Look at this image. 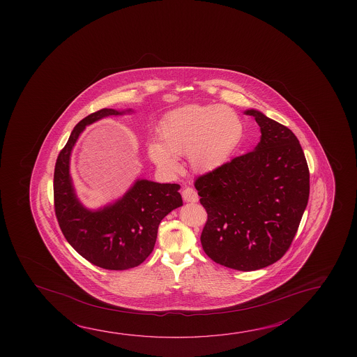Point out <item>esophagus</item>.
<instances>
[{"instance_id": "obj_1", "label": "esophagus", "mask_w": 357, "mask_h": 357, "mask_svg": "<svg viewBox=\"0 0 357 357\" xmlns=\"http://www.w3.org/2000/svg\"><path fill=\"white\" fill-rule=\"evenodd\" d=\"M181 195H183V199L188 202V203H197L199 200L198 193H197V190L193 189V188L188 187L185 189H183Z\"/></svg>"}]
</instances>
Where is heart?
<instances>
[{
	"instance_id": "b5f03b06",
	"label": "heart",
	"mask_w": 357,
	"mask_h": 357,
	"mask_svg": "<svg viewBox=\"0 0 357 357\" xmlns=\"http://www.w3.org/2000/svg\"><path fill=\"white\" fill-rule=\"evenodd\" d=\"M244 127L239 116L224 105H185L164 116L159 142L148 144V155L160 169L176 173V157L188 155L193 170L209 173L231 158Z\"/></svg>"
}]
</instances>
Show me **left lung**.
<instances>
[{"mask_svg": "<svg viewBox=\"0 0 357 357\" xmlns=\"http://www.w3.org/2000/svg\"><path fill=\"white\" fill-rule=\"evenodd\" d=\"M261 138L252 152L235 157L194 181L208 219L200 235L213 261L252 271L285 255L307 205L310 173L290 129L249 109Z\"/></svg>", "mask_w": 357, "mask_h": 357, "instance_id": "1", "label": "left lung"}]
</instances>
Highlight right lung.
I'll list each match as a JSON object with an SVG mask.
<instances>
[{
  "label": "right lung",
  "mask_w": 357,
  "mask_h": 357,
  "mask_svg": "<svg viewBox=\"0 0 357 357\" xmlns=\"http://www.w3.org/2000/svg\"><path fill=\"white\" fill-rule=\"evenodd\" d=\"M124 112L103 108L77 124L59 152L53 176L54 213L70 246L102 269L127 270L151 255L162 219L183 205L179 184L135 181L121 200L97 211L78 202L70 176V157L77 138L88 124Z\"/></svg>",
  "instance_id": "add662e5"
}]
</instances>
